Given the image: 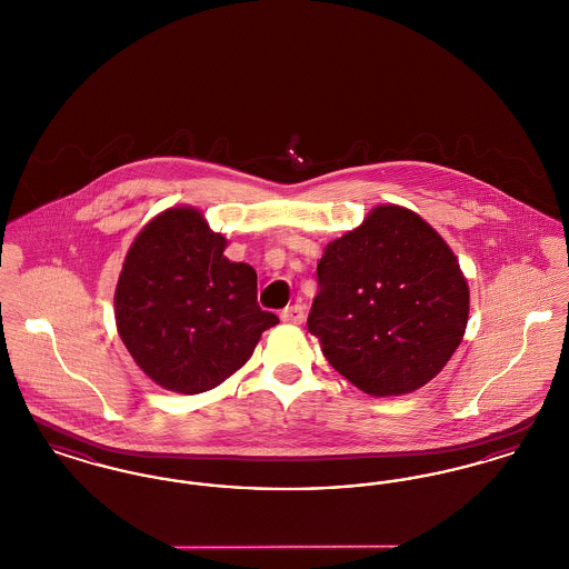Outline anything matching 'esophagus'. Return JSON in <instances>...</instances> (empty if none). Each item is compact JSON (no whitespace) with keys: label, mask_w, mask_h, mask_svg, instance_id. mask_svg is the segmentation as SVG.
I'll return each instance as SVG.
<instances>
[{"label":"esophagus","mask_w":569,"mask_h":569,"mask_svg":"<svg viewBox=\"0 0 569 569\" xmlns=\"http://www.w3.org/2000/svg\"><path fill=\"white\" fill-rule=\"evenodd\" d=\"M281 320L288 322V325H302V320H305V307H302V305L286 307V309L281 311Z\"/></svg>","instance_id":"esophagus-1"}]
</instances>
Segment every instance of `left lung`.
Here are the masks:
<instances>
[{
  "label": "left lung",
  "instance_id": "1",
  "mask_svg": "<svg viewBox=\"0 0 569 569\" xmlns=\"http://www.w3.org/2000/svg\"><path fill=\"white\" fill-rule=\"evenodd\" d=\"M309 332L326 360L371 397L409 395L446 367L469 320V286L431 223L378 204L318 262Z\"/></svg>",
  "mask_w": 569,
  "mask_h": 569
}]
</instances>
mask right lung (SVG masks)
<instances>
[{
  "label": "right lung",
  "instance_id": "1",
  "mask_svg": "<svg viewBox=\"0 0 569 569\" xmlns=\"http://www.w3.org/2000/svg\"><path fill=\"white\" fill-rule=\"evenodd\" d=\"M226 237L193 207H170L130 244L114 290L117 332L140 371L198 395L239 371L279 318L258 305V274L223 256Z\"/></svg>",
  "mask_w": 569,
  "mask_h": 569
}]
</instances>
